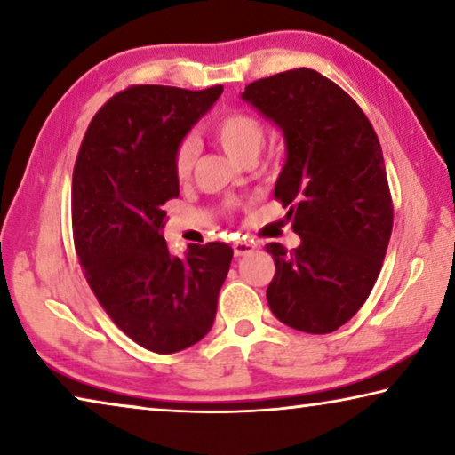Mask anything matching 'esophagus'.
Wrapping results in <instances>:
<instances>
[{
    "label": "esophagus",
    "mask_w": 455,
    "mask_h": 455,
    "mask_svg": "<svg viewBox=\"0 0 455 455\" xmlns=\"http://www.w3.org/2000/svg\"><path fill=\"white\" fill-rule=\"evenodd\" d=\"M255 243L249 241V238H238V241L233 243V249H235V257H244V255H251L252 251H255Z\"/></svg>",
    "instance_id": "34e87169"
}]
</instances>
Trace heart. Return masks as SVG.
<instances>
[{
    "label": "heart",
    "mask_w": 455,
    "mask_h": 455,
    "mask_svg": "<svg viewBox=\"0 0 455 455\" xmlns=\"http://www.w3.org/2000/svg\"><path fill=\"white\" fill-rule=\"evenodd\" d=\"M212 136L230 156L252 160L265 142V124L243 110H228L212 122ZM196 163V142L184 138L174 148L172 171L179 180H187Z\"/></svg>",
    "instance_id": "heart-1"
}]
</instances>
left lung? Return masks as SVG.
<instances>
[{"label": "left lung", "mask_w": 455, "mask_h": 455, "mask_svg": "<svg viewBox=\"0 0 455 455\" xmlns=\"http://www.w3.org/2000/svg\"><path fill=\"white\" fill-rule=\"evenodd\" d=\"M243 98L283 130L275 200L301 236L292 251L267 244L268 307L303 333H333L367 301L394 228L379 138L355 100L309 68L252 82Z\"/></svg>", "instance_id": "obj_1"}]
</instances>
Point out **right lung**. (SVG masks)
Returning a JSON list of instances; mask_svg holds the SVG:
<instances>
[{"label": "right lung", "mask_w": 455, "mask_h": 455, "mask_svg": "<svg viewBox=\"0 0 455 455\" xmlns=\"http://www.w3.org/2000/svg\"><path fill=\"white\" fill-rule=\"evenodd\" d=\"M222 86L134 84L94 114L72 176L76 255L98 303L140 347L168 355L209 333L233 249L188 244L172 257L160 230L179 196L174 148Z\"/></svg>", "instance_id": "obj_1"}]
</instances>
